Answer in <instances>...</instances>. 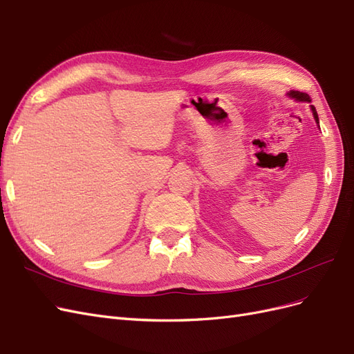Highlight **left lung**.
<instances>
[{
    "label": "left lung",
    "instance_id": "8db88e82",
    "mask_svg": "<svg viewBox=\"0 0 354 354\" xmlns=\"http://www.w3.org/2000/svg\"><path fill=\"white\" fill-rule=\"evenodd\" d=\"M289 95H291V97H294L295 100H299V102H310L308 95H307L306 93H299V91H291V93H289ZM312 111H313V116H315L316 122L319 124V118H317V112H316V109H315V106H312Z\"/></svg>",
    "mask_w": 354,
    "mask_h": 354
}]
</instances>
